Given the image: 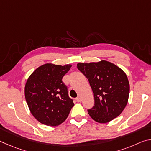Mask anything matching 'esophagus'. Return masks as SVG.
I'll list each match as a JSON object with an SVG mask.
<instances>
[{"label": "esophagus", "mask_w": 151, "mask_h": 151, "mask_svg": "<svg viewBox=\"0 0 151 151\" xmlns=\"http://www.w3.org/2000/svg\"><path fill=\"white\" fill-rule=\"evenodd\" d=\"M76 101H77V102H78V103H79V102H81V98L80 96L76 97Z\"/></svg>", "instance_id": "1"}]
</instances>
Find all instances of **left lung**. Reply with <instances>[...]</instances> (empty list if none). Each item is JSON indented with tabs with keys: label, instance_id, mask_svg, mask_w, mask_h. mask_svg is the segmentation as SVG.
<instances>
[{
	"label": "left lung",
	"instance_id": "8db88e82",
	"mask_svg": "<svg viewBox=\"0 0 151 151\" xmlns=\"http://www.w3.org/2000/svg\"><path fill=\"white\" fill-rule=\"evenodd\" d=\"M77 68L88 78L94 93V106L88 110L91 118L106 123L119 116L129 100L130 85L126 73L104 60L78 63Z\"/></svg>",
	"mask_w": 151,
	"mask_h": 151
}]
</instances>
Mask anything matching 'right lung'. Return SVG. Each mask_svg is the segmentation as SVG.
Wrapping results in <instances>:
<instances>
[{
  "label": "right lung",
  "mask_w": 151,
  "mask_h": 151,
  "mask_svg": "<svg viewBox=\"0 0 151 151\" xmlns=\"http://www.w3.org/2000/svg\"><path fill=\"white\" fill-rule=\"evenodd\" d=\"M72 65L47 63L38 67L28 78L24 95L29 110L38 121L56 127L67 118L75 105L68 95L62 78Z\"/></svg>",
  "instance_id": "add662e5"
}]
</instances>
